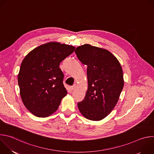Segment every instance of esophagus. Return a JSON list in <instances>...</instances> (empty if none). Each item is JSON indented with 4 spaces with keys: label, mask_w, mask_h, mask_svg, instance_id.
<instances>
[{
    "label": "esophagus",
    "mask_w": 154,
    "mask_h": 154,
    "mask_svg": "<svg viewBox=\"0 0 154 154\" xmlns=\"http://www.w3.org/2000/svg\"><path fill=\"white\" fill-rule=\"evenodd\" d=\"M76 88V85L75 84H74L71 87V90H74L75 88Z\"/></svg>",
    "instance_id": "esophagus-1"
}]
</instances>
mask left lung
I'll use <instances>...</instances> for the list:
<instances>
[{
	"label": "left lung",
	"mask_w": 154,
	"mask_h": 154,
	"mask_svg": "<svg viewBox=\"0 0 154 154\" xmlns=\"http://www.w3.org/2000/svg\"><path fill=\"white\" fill-rule=\"evenodd\" d=\"M75 52L87 66L88 85L85 99L78 103L79 111L88 119L100 121L113 110L123 89L121 66L110 52L90 45L77 47Z\"/></svg>",
	"instance_id": "left-lung-1"
}]
</instances>
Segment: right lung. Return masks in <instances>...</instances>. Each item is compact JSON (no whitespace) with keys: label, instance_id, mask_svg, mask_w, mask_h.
Listing matches in <instances>:
<instances>
[{"label":"right lung","instance_id":"1","mask_svg":"<svg viewBox=\"0 0 154 154\" xmlns=\"http://www.w3.org/2000/svg\"><path fill=\"white\" fill-rule=\"evenodd\" d=\"M75 47L50 42L30 52L22 62L17 81L22 100L28 110L45 118L55 112L67 94L60 63Z\"/></svg>","mask_w":154,"mask_h":154}]
</instances>
